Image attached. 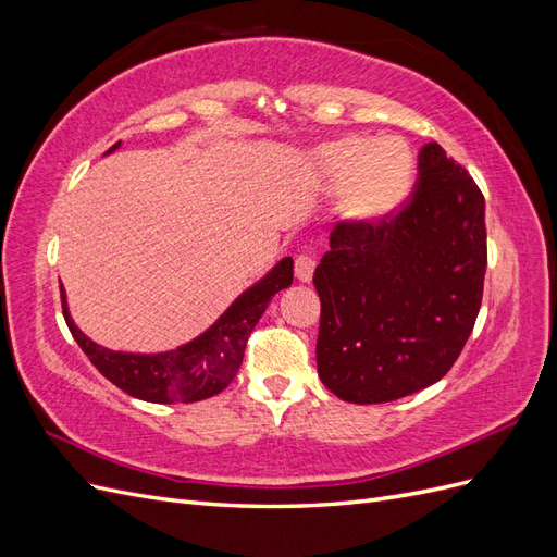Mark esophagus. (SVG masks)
I'll list each match as a JSON object with an SVG mask.
<instances>
[{"label":"esophagus","mask_w":557,"mask_h":557,"mask_svg":"<svg viewBox=\"0 0 557 557\" xmlns=\"http://www.w3.org/2000/svg\"><path fill=\"white\" fill-rule=\"evenodd\" d=\"M313 269H315V258L309 256V252H299L295 258V276L301 283H309L313 278Z\"/></svg>","instance_id":"34e87169"}]
</instances>
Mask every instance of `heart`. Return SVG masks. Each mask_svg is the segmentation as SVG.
Wrapping results in <instances>:
<instances>
[{"instance_id":"1","label":"heart","mask_w":557,"mask_h":557,"mask_svg":"<svg viewBox=\"0 0 557 557\" xmlns=\"http://www.w3.org/2000/svg\"><path fill=\"white\" fill-rule=\"evenodd\" d=\"M318 170L330 188H344L342 215L352 225H379L407 199L413 156L395 137H346L315 150Z\"/></svg>"}]
</instances>
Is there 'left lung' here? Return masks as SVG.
Listing matches in <instances>:
<instances>
[{"mask_svg": "<svg viewBox=\"0 0 557 557\" xmlns=\"http://www.w3.org/2000/svg\"><path fill=\"white\" fill-rule=\"evenodd\" d=\"M485 264V199L432 141L407 207L330 234L313 274L320 381L346 401L381 404L444 379L474 330Z\"/></svg>", "mask_w": 557, "mask_h": 557, "instance_id": "obj_1", "label": "left lung"}]
</instances>
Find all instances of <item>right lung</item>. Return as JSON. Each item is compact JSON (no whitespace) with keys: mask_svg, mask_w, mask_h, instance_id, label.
<instances>
[{"mask_svg":"<svg viewBox=\"0 0 557 557\" xmlns=\"http://www.w3.org/2000/svg\"><path fill=\"white\" fill-rule=\"evenodd\" d=\"M117 146L121 141L111 146L109 153ZM290 283L293 258H283L272 272H267L258 283H252L248 290L234 299L209 330L195 336L193 342L166 352H121L95 344L72 320L62 285L60 295L66 327L90 362L99 369V374L107 376L127 395L144 401L190 404L223 393L237 376L252 327L258 325L272 297L288 288Z\"/></svg>","mask_w":557,"mask_h":557,"instance_id":"obj_1","label":"right lung"}]
</instances>
